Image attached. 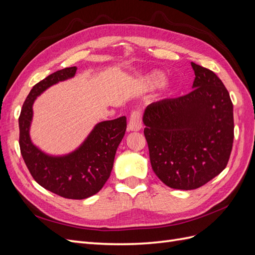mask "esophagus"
Returning a JSON list of instances; mask_svg holds the SVG:
<instances>
[{"label":"esophagus","instance_id":"esophagus-1","mask_svg":"<svg viewBox=\"0 0 255 255\" xmlns=\"http://www.w3.org/2000/svg\"><path fill=\"white\" fill-rule=\"evenodd\" d=\"M128 128L129 130H139L142 128L141 122V112L140 111H134L129 116Z\"/></svg>","mask_w":255,"mask_h":255}]
</instances>
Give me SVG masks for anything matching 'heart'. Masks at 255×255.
Wrapping results in <instances>:
<instances>
[{
    "label": "heart",
    "instance_id": "1",
    "mask_svg": "<svg viewBox=\"0 0 255 255\" xmlns=\"http://www.w3.org/2000/svg\"><path fill=\"white\" fill-rule=\"evenodd\" d=\"M154 83H158L159 81H160V78H159V76H156V78H154Z\"/></svg>",
    "mask_w": 255,
    "mask_h": 255
}]
</instances>
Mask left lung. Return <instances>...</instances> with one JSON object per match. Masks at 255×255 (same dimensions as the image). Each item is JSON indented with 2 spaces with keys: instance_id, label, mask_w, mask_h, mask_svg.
Masks as SVG:
<instances>
[{
  "instance_id": "left-lung-1",
  "label": "left lung",
  "mask_w": 255,
  "mask_h": 255,
  "mask_svg": "<svg viewBox=\"0 0 255 255\" xmlns=\"http://www.w3.org/2000/svg\"><path fill=\"white\" fill-rule=\"evenodd\" d=\"M189 94L151 103L144 112V137L153 171L167 186H203L228 165L234 139L233 103L221 80L191 63Z\"/></svg>"
}]
</instances>
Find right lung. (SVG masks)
Returning a JSON list of instances; mask_svg holds the SVG:
<instances>
[{
	"label": "right lung",
	"instance_id": "right-lung-1",
	"mask_svg": "<svg viewBox=\"0 0 255 255\" xmlns=\"http://www.w3.org/2000/svg\"><path fill=\"white\" fill-rule=\"evenodd\" d=\"M75 72L76 67L61 69L32 88L19 116V144L28 171L40 186L60 197L81 200L97 194L109 180L116 151L127 130V118L100 122L78 150L60 157L37 149L28 133L36 97L52 85L72 78Z\"/></svg>",
	"mask_w": 255,
	"mask_h": 255
}]
</instances>
